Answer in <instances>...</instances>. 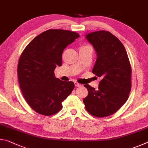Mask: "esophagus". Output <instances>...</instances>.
<instances>
[{
	"instance_id": "esophagus-1",
	"label": "esophagus",
	"mask_w": 148,
	"mask_h": 148,
	"mask_svg": "<svg viewBox=\"0 0 148 148\" xmlns=\"http://www.w3.org/2000/svg\"><path fill=\"white\" fill-rule=\"evenodd\" d=\"M74 84H75V86L77 87L82 86V85H81V84H78V83H77V82H75Z\"/></svg>"
}]
</instances>
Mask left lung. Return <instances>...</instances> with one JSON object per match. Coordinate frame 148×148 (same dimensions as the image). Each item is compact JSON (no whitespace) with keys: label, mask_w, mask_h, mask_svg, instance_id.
I'll return each mask as SVG.
<instances>
[{"label":"left lung","mask_w":148,"mask_h":148,"mask_svg":"<svg viewBox=\"0 0 148 148\" xmlns=\"http://www.w3.org/2000/svg\"><path fill=\"white\" fill-rule=\"evenodd\" d=\"M97 53L92 72L101 77L99 88L88 84L84 99L89 114L98 117L116 112L129 98L131 89V67L126 49L119 40L108 31H99L86 35Z\"/></svg>","instance_id":"obj_1"}]
</instances>
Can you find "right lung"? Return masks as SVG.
Here are the masks:
<instances>
[{"label":"right lung","mask_w":148,"mask_h":148,"mask_svg":"<svg viewBox=\"0 0 148 148\" xmlns=\"http://www.w3.org/2000/svg\"><path fill=\"white\" fill-rule=\"evenodd\" d=\"M79 36L66 30H47L35 37L21 55L17 65L19 86L25 101L37 113H57L74 89L73 82L57 78L54 70L62 65L63 50Z\"/></svg>","instance_id":"add662e5"}]
</instances>
